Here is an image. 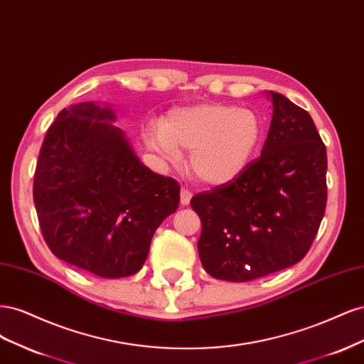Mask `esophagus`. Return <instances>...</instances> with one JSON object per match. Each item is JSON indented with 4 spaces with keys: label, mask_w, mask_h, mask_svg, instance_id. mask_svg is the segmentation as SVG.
Instances as JSON below:
<instances>
[{
    "label": "esophagus",
    "mask_w": 364,
    "mask_h": 364,
    "mask_svg": "<svg viewBox=\"0 0 364 364\" xmlns=\"http://www.w3.org/2000/svg\"><path fill=\"white\" fill-rule=\"evenodd\" d=\"M191 191L188 190V188H182L181 190V203L185 206V205H188L190 203V200H191Z\"/></svg>",
    "instance_id": "obj_1"
}]
</instances>
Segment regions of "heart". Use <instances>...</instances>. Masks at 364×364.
<instances>
[{"label":"heart","mask_w":364,"mask_h":364,"mask_svg":"<svg viewBox=\"0 0 364 364\" xmlns=\"http://www.w3.org/2000/svg\"><path fill=\"white\" fill-rule=\"evenodd\" d=\"M261 138L258 117L249 109L197 105L171 111L164 123H151L146 142L165 161L179 162L181 150H191L188 167L206 185L235 179L257 151Z\"/></svg>","instance_id":"heart-1"}]
</instances>
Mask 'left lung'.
Segmentation results:
<instances>
[{
    "mask_svg": "<svg viewBox=\"0 0 364 364\" xmlns=\"http://www.w3.org/2000/svg\"><path fill=\"white\" fill-rule=\"evenodd\" d=\"M273 115L261 155L235 179L193 196L197 250L215 279L245 282L287 269L310 250L326 206V147L314 121L270 92Z\"/></svg>",
    "mask_w": 364,
    "mask_h": 364,
    "instance_id": "left-lung-1",
    "label": "left lung"
}]
</instances>
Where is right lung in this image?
<instances>
[{
  "label": "right lung",
  "mask_w": 364,
  "mask_h": 364,
  "mask_svg": "<svg viewBox=\"0 0 364 364\" xmlns=\"http://www.w3.org/2000/svg\"><path fill=\"white\" fill-rule=\"evenodd\" d=\"M114 119L111 107L95 103L62 109L43 138L33 181L50 250L102 278L141 270L181 194L178 181L141 164Z\"/></svg>",
  "instance_id": "obj_1"
}]
</instances>
